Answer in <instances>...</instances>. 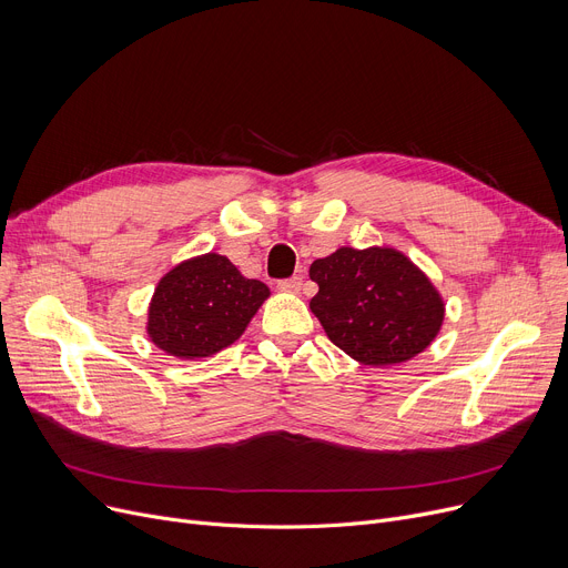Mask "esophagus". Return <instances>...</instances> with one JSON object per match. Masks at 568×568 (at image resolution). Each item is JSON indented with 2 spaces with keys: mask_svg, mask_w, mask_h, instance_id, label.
Here are the masks:
<instances>
[{
  "mask_svg": "<svg viewBox=\"0 0 568 568\" xmlns=\"http://www.w3.org/2000/svg\"><path fill=\"white\" fill-rule=\"evenodd\" d=\"M302 285H304V281H302L300 276H294V278L281 281V283H278V290H281V292H287V294H300V292H302Z\"/></svg>",
  "mask_w": 568,
  "mask_h": 568,
  "instance_id": "esophagus-1",
  "label": "esophagus"
}]
</instances>
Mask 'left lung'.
I'll list each match as a JSON object with an SVG mask.
<instances>
[{"mask_svg":"<svg viewBox=\"0 0 568 568\" xmlns=\"http://www.w3.org/2000/svg\"><path fill=\"white\" fill-rule=\"evenodd\" d=\"M311 311L329 341L364 366H396L439 334L444 300L407 255L389 246L349 248L311 264Z\"/></svg>","mask_w":568,"mask_h":568,"instance_id":"8db88e82","label":"left lung"}]
</instances>
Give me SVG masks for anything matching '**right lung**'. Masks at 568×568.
<instances>
[{
	"instance_id": "1",
	"label": "right lung",
	"mask_w": 568,
	"mask_h": 568,
	"mask_svg": "<svg viewBox=\"0 0 568 568\" xmlns=\"http://www.w3.org/2000/svg\"><path fill=\"white\" fill-rule=\"evenodd\" d=\"M268 294L262 281L246 278L225 255L184 260L154 290L146 336L176 359H204L242 338Z\"/></svg>"
}]
</instances>
